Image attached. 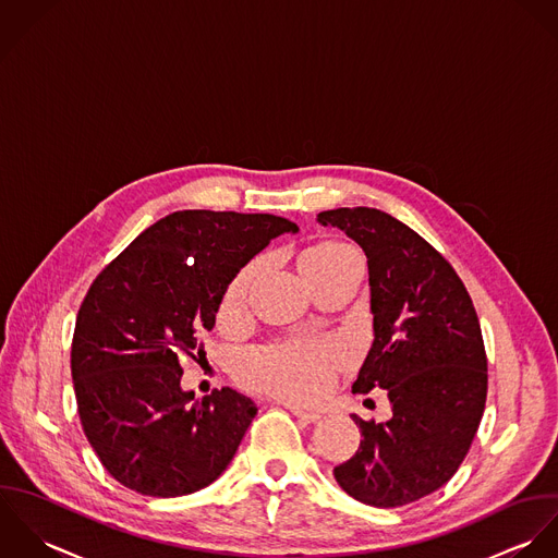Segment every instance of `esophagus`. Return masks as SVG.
I'll return each instance as SVG.
<instances>
[{"label": "esophagus", "mask_w": 558, "mask_h": 558, "mask_svg": "<svg viewBox=\"0 0 558 558\" xmlns=\"http://www.w3.org/2000/svg\"><path fill=\"white\" fill-rule=\"evenodd\" d=\"M289 410L293 412V416H295V418H300L302 423H308V425H311V423H317V421L322 418V414H319V412H308V410H302V408H295V405H293V408H289Z\"/></svg>", "instance_id": "1"}]
</instances>
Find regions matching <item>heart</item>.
<instances>
[{"instance_id":"1","label":"heart","mask_w":558,"mask_h":558,"mask_svg":"<svg viewBox=\"0 0 558 558\" xmlns=\"http://www.w3.org/2000/svg\"><path fill=\"white\" fill-rule=\"evenodd\" d=\"M357 250L340 239H322L308 245L302 254L304 274L315 280L317 276L338 265L357 258ZM256 271V260L245 265L226 287L220 300V319H234L245 302V291ZM338 351L319 340H282L252 349L239 366L241 379L256 388L284 399L313 401L326 392L335 377Z\"/></svg>"}]
</instances>
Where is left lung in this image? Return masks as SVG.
Returning a JSON list of instances; mask_svg holds the SVG:
<instances>
[{"instance_id":"1","label":"left lung","mask_w":558,"mask_h":558,"mask_svg":"<svg viewBox=\"0 0 558 558\" xmlns=\"http://www.w3.org/2000/svg\"><path fill=\"white\" fill-rule=\"evenodd\" d=\"M366 254L373 344L353 392L388 390L392 418H351L360 446L338 485L373 507H403L457 472L487 397V357L472 300L445 256L397 218L368 207L317 216Z\"/></svg>"}]
</instances>
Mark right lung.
<instances>
[{
	"label": "right lung",
	"instance_id": "right-lung-1",
	"mask_svg": "<svg viewBox=\"0 0 558 558\" xmlns=\"http://www.w3.org/2000/svg\"><path fill=\"white\" fill-rule=\"evenodd\" d=\"M298 223L269 214L177 211L137 234L90 284L71 375L95 452L124 487L174 498L214 483L258 408L232 388L196 399L179 355L216 326L228 282Z\"/></svg>",
	"mask_w": 558,
	"mask_h": 558
}]
</instances>
